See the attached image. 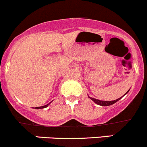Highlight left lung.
Segmentation results:
<instances>
[{
  "mask_svg": "<svg viewBox=\"0 0 147 147\" xmlns=\"http://www.w3.org/2000/svg\"><path fill=\"white\" fill-rule=\"evenodd\" d=\"M129 91H127V92H128ZM126 93V94H127ZM123 97V96H122ZM121 97H120V98L117 99V100H114V101H102V100H96V99L94 98H92V97H90V99H91L92 101H94V102H95L97 105H101V106H109V105H113V104H115V102H117L118 101V100H119L121 98Z\"/></svg>",
  "mask_w": 147,
  "mask_h": 147,
  "instance_id": "1",
  "label": "left lung"
}]
</instances>
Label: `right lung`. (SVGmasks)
Here are the masks:
<instances>
[{"mask_svg":"<svg viewBox=\"0 0 147 147\" xmlns=\"http://www.w3.org/2000/svg\"><path fill=\"white\" fill-rule=\"evenodd\" d=\"M48 106V105H45V106H42V107H35V109H42V108H45Z\"/></svg>","mask_w":147,"mask_h":147,"instance_id":"obj_1","label":"right lung"}]
</instances>
